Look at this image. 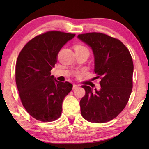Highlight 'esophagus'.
Wrapping results in <instances>:
<instances>
[{
	"label": "esophagus",
	"mask_w": 149,
	"mask_h": 149,
	"mask_svg": "<svg viewBox=\"0 0 149 149\" xmlns=\"http://www.w3.org/2000/svg\"><path fill=\"white\" fill-rule=\"evenodd\" d=\"M78 86H79V85H77V84H73V90L76 89L77 88H78Z\"/></svg>",
	"instance_id": "34e87169"
}]
</instances>
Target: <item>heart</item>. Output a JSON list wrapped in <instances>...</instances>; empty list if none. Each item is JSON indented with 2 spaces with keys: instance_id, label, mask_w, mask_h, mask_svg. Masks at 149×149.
I'll list each match as a JSON object with an SVG mask.
<instances>
[{
  "instance_id": "b5f03b06",
  "label": "heart",
  "mask_w": 149,
  "mask_h": 149,
  "mask_svg": "<svg viewBox=\"0 0 149 149\" xmlns=\"http://www.w3.org/2000/svg\"><path fill=\"white\" fill-rule=\"evenodd\" d=\"M75 50H86V51L88 52V50L86 47H85L83 45H77V46H76V47H75Z\"/></svg>"
}]
</instances>
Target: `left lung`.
Returning a JSON list of instances; mask_svg holds the SVG:
<instances>
[{"label":"left lung","mask_w":149,"mask_h":149,"mask_svg":"<svg viewBox=\"0 0 149 149\" xmlns=\"http://www.w3.org/2000/svg\"><path fill=\"white\" fill-rule=\"evenodd\" d=\"M92 50L94 71L101 81L100 89L83 85L81 115L87 121L105 123L115 118L127 104L132 88L133 62L129 50L120 40L100 33L79 34Z\"/></svg>","instance_id":"8db88e82"}]
</instances>
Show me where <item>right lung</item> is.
<instances>
[{
    "label": "right lung",
    "mask_w": 149,
    "mask_h": 149,
    "mask_svg": "<svg viewBox=\"0 0 149 149\" xmlns=\"http://www.w3.org/2000/svg\"><path fill=\"white\" fill-rule=\"evenodd\" d=\"M75 36L49 31L30 40L19 54L15 69L19 95L28 113L38 120L54 121L61 115L63 99L73 85L57 81L50 70L59 50Z\"/></svg>",
    "instance_id": "obj_1"
}]
</instances>
